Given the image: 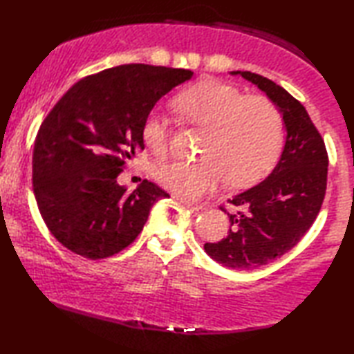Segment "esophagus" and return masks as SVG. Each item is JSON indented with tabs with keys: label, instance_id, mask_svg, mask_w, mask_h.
I'll use <instances>...</instances> for the list:
<instances>
[{
	"label": "esophagus",
	"instance_id": "obj_1",
	"mask_svg": "<svg viewBox=\"0 0 354 354\" xmlns=\"http://www.w3.org/2000/svg\"><path fill=\"white\" fill-rule=\"evenodd\" d=\"M176 199L180 203H183L185 207H188L191 212H201V209H203V207L199 205V203H194V202H191L188 199H183V197H180V196H176Z\"/></svg>",
	"mask_w": 354,
	"mask_h": 354
}]
</instances>
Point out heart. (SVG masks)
<instances>
[{"mask_svg": "<svg viewBox=\"0 0 354 354\" xmlns=\"http://www.w3.org/2000/svg\"><path fill=\"white\" fill-rule=\"evenodd\" d=\"M174 105L185 121L207 130L199 161H171L157 167L161 187L183 199H199L227 180L250 187L274 169L284 145L283 116L264 96L208 80L178 95ZM169 120L153 110L142 122V140L158 157L169 151Z\"/></svg>", "mask_w": 354, "mask_h": 354, "instance_id": "obj_1", "label": "heart"}]
</instances>
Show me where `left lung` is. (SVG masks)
<instances>
[{
	"label": "left lung",
	"mask_w": 354,
	"mask_h": 354,
	"mask_svg": "<svg viewBox=\"0 0 354 354\" xmlns=\"http://www.w3.org/2000/svg\"><path fill=\"white\" fill-rule=\"evenodd\" d=\"M266 93L283 116L286 138L277 166L257 187L230 201L232 228L219 243L203 249L216 263L250 270L283 257L311 228L326 191L325 142L306 109L283 86L250 71H230Z\"/></svg>",
	"instance_id": "left-lung-1"
}]
</instances>
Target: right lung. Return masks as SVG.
Here are the masks:
<instances>
[{
  "instance_id": "obj_1",
  "label": "right lung",
  "mask_w": 354,
  "mask_h": 354,
  "mask_svg": "<svg viewBox=\"0 0 354 354\" xmlns=\"http://www.w3.org/2000/svg\"><path fill=\"white\" fill-rule=\"evenodd\" d=\"M193 74L113 66L80 79L49 111L34 142L32 185L43 221L68 250L115 255L141 233L153 203L169 197L147 180L129 191L118 176L145 149L142 122L153 105Z\"/></svg>"
}]
</instances>
